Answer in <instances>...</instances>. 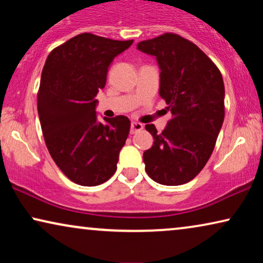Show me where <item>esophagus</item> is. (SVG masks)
<instances>
[{"label":"esophagus","instance_id":"obj_1","mask_svg":"<svg viewBox=\"0 0 263 263\" xmlns=\"http://www.w3.org/2000/svg\"><path fill=\"white\" fill-rule=\"evenodd\" d=\"M143 128V125L141 123H139V122H132V127H130V133L132 134H135V133H138Z\"/></svg>","mask_w":263,"mask_h":263}]
</instances>
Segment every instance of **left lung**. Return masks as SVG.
<instances>
[{"label": "left lung", "instance_id": "8db88e82", "mask_svg": "<svg viewBox=\"0 0 263 263\" xmlns=\"http://www.w3.org/2000/svg\"><path fill=\"white\" fill-rule=\"evenodd\" d=\"M138 50L156 57L159 95L172 114L160 134L153 124L145 125L154 139L143 152L146 172L159 184H184L210 159L224 122L221 73L202 50L178 34L140 42Z\"/></svg>", "mask_w": 263, "mask_h": 263}]
</instances>
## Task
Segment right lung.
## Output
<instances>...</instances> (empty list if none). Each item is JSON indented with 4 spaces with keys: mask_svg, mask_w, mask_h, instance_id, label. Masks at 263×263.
Here are the masks:
<instances>
[{
    "mask_svg": "<svg viewBox=\"0 0 263 263\" xmlns=\"http://www.w3.org/2000/svg\"><path fill=\"white\" fill-rule=\"evenodd\" d=\"M133 42L81 33L45 61L37 102L42 132L53 161L77 184L99 185L117 168L130 121H98L96 96L105 87L111 62Z\"/></svg>",
    "mask_w": 263,
    "mask_h": 263,
    "instance_id": "1",
    "label": "right lung"
}]
</instances>
